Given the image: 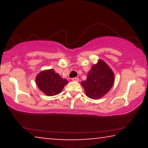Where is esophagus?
I'll return each instance as SVG.
<instances>
[{
    "mask_svg": "<svg viewBox=\"0 0 148 148\" xmlns=\"http://www.w3.org/2000/svg\"><path fill=\"white\" fill-rule=\"evenodd\" d=\"M73 81H74V82H79V78L78 77H73L72 79Z\"/></svg>",
    "mask_w": 148,
    "mask_h": 148,
    "instance_id": "1",
    "label": "esophagus"
}]
</instances>
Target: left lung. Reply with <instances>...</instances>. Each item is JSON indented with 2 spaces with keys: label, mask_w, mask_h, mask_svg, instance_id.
Returning a JSON list of instances; mask_svg holds the SVG:
<instances>
[{
  "label": "left lung",
  "mask_w": 148,
  "mask_h": 148,
  "mask_svg": "<svg viewBox=\"0 0 148 148\" xmlns=\"http://www.w3.org/2000/svg\"><path fill=\"white\" fill-rule=\"evenodd\" d=\"M114 82V73L102 60L94 64L88 72L87 79L81 82L87 96L97 100L102 98L112 88Z\"/></svg>",
  "instance_id": "obj_1"
}]
</instances>
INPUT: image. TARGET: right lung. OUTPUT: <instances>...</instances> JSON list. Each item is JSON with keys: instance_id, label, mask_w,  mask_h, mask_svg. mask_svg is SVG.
<instances>
[{"instance_id": "obj_1", "label": "right lung", "mask_w": 148, "mask_h": 148, "mask_svg": "<svg viewBox=\"0 0 148 148\" xmlns=\"http://www.w3.org/2000/svg\"><path fill=\"white\" fill-rule=\"evenodd\" d=\"M36 82L38 88L48 96L60 94L65 85L68 84L67 80L62 79L52 69L40 72L36 76Z\"/></svg>"}]
</instances>
